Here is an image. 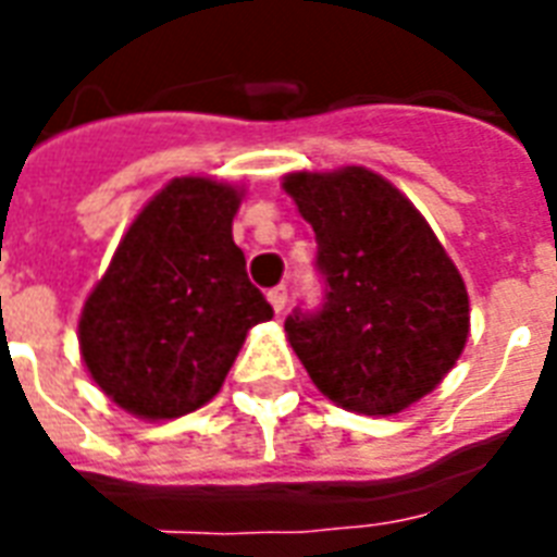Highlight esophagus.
<instances>
[{"label":"esophagus","instance_id":"1","mask_svg":"<svg viewBox=\"0 0 557 557\" xmlns=\"http://www.w3.org/2000/svg\"><path fill=\"white\" fill-rule=\"evenodd\" d=\"M286 300H288V292H286V286H277V288H271L269 292V304H271V309H274V312H283V309H286Z\"/></svg>","mask_w":557,"mask_h":557}]
</instances>
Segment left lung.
<instances>
[{
  "label": "left lung",
  "mask_w": 557,
  "mask_h": 557,
  "mask_svg": "<svg viewBox=\"0 0 557 557\" xmlns=\"http://www.w3.org/2000/svg\"><path fill=\"white\" fill-rule=\"evenodd\" d=\"M280 185L312 225L330 286L314 318H288V344L332 405L401 413L440 387L466 349V280L413 201L379 173L295 170Z\"/></svg>",
  "instance_id": "8db88e82"
}]
</instances>
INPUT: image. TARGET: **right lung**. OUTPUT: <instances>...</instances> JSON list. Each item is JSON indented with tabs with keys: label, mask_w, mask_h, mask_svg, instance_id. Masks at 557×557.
Masks as SVG:
<instances>
[{
	"label": "right lung",
	"mask_w": 557,
	"mask_h": 557,
	"mask_svg": "<svg viewBox=\"0 0 557 557\" xmlns=\"http://www.w3.org/2000/svg\"><path fill=\"white\" fill-rule=\"evenodd\" d=\"M243 199L245 185L222 178H170L83 300V367L124 413L168 422L208 405L248 330L271 321L234 243Z\"/></svg>",
	"instance_id": "right-lung-1"
}]
</instances>
